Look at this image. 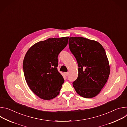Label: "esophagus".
<instances>
[{
	"label": "esophagus",
	"mask_w": 127,
	"mask_h": 127,
	"mask_svg": "<svg viewBox=\"0 0 127 127\" xmlns=\"http://www.w3.org/2000/svg\"><path fill=\"white\" fill-rule=\"evenodd\" d=\"M64 74L66 76H67L68 75V72H65L64 73Z\"/></svg>",
	"instance_id": "obj_1"
}]
</instances>
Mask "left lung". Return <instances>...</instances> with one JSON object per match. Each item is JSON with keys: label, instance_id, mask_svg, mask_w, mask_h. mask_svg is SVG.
<instances>
[{"label": "left lung", "instance_id": "obj_1", "mask_svg": "<svg viewBox=\"0 0 127 127\" xmlns=\"http://www.w3.org/2000/svg\"><path fill=\"white\" fill-rule=\"evenodd\" d=\"M69 49L76 59L78 76L73 82L76 93L85 98L96 96L106 83L110 66L105 50L98 42L70 37Z\"/></svg>", "mask_w": 127, "mask_h": 127}]
</instances>
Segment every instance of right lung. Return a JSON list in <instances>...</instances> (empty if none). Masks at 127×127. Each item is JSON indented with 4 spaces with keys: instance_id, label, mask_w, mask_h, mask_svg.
I'll use <instances>...</instances> for the list:
<instances>
[{
    "instance_id": "right-lung-1",
    "label": "right lung",
    "mask_w": 127,
    "mask_h": 127,
    "mask_svg": "<svg viewBox=\"0 0 127 127\" xmlns=\"http://www.w3.org/2000/svg\"><path fill=\"white\" fill-rule=\"evenodd\" d=\"M69 37L49 38L33 45L26 54L24 73L32 91L40 98L50 100L59 95L64 82L58 71V56Z\"/></svg>"
}]
</instances>
